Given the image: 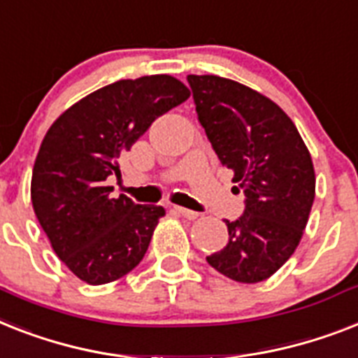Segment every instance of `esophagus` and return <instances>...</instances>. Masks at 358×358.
Segmentation results:
<instances>
[{
    "mask_svg": "<svg viewBox=\"0 0 358 358\" xmlns=\"http://www.w3.org/2000/svg\"><path fill=\"white\" fill-rule=\"evenodd\" d=\"M174 209H176V213H180L182 217H185V219H189V220H193L199 217V213H196V211H191V209H187V208H180V206H176Z\"/></svg>",
    "mask_w": 358,
    "mask_h": 358,
    "instance_id": "obj_1",
    "label": "esophagus"
}]
</instances>
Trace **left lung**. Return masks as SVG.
Here are the masks:
<instances>
[{
    "instance_id": "obj_1",
    "label": "left lung",
    "mask_w": 358,
    "mask_h": 358,
    "mask_svg": "<svg viewBox=\"0 0 358 358\" xmlns=\"http://www.w3.org/2000/svg\"><path fill=\"white\" fill-rule=\"evenodd\" d=\"M199 123L234 171L245 211L224 220L228 245L206 259L239 283H259L300 245L315 200V167L300 132L268 97L217 75H187Z\"/></svg>"
}]
</instances>
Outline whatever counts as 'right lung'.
Returning <instances> with one entry per match:
<instances>
[{
	"instance_id": "1",
	"label": "right lung",
	"mask_w": 358,
	"mask_h": 358,
	"mask_svg": "<svg viewBox=\"0 0 358 358\" xmlns=\"http://www.w3.org/2000/svg\"><path fill=\"white\" fill-rule=\"evenodd\" d=\"M187 97L171 75L117 80L80 99L45 134L31 200L55 254L78 280L110 283L143 259L165 209L127 194L113 199L108 178H121V156Z\"/></svg>"
}]
</instances>
